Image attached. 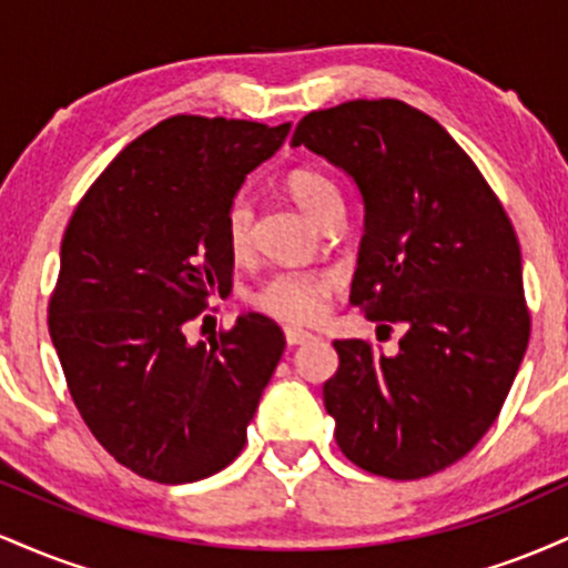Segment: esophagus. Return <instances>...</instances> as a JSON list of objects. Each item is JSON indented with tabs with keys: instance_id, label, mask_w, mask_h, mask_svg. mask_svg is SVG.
<instances>
[{
	"instance_id": "obj_1",
	"label": "esophagus",
	"mask_w": 568,
	"mask_h": 568,
	"mask_svg": "<svg viewBox=\"0 0 568 568\" xmlns=\"http://www.w3.org/2000/svg\"><path fill=\"white\" fill-rule=\"evenodd\" d=\"M310 338H312L310 331H302V328H285V342H288V347H296V344L310 342Z\"/></svg>"
}]
</instances>
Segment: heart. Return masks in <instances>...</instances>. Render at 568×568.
<instances>
[{
	"label": "heart",
	"mask_w": 568,
	"mask_h": 568,
	"mask_svg": "<svg viewBox=\"0 0 568 568\" xmlns=\"http://www.w3.org/2000/svg\"><path fill=\"white\" fill-rule=\"evenodd\" d=\"M285 189L306 216L323 221L334 207H344L342 189L317 168H296L285 175ZM224 243L232 256H245L253 245V207L237 194L224 211ZM338 288V277L328 270H277L253 291L251 304L264 315L285 323L321 321L328 298Z\"/></svg>",
	"instance_id": "b5f03b06"
}]
</instances>
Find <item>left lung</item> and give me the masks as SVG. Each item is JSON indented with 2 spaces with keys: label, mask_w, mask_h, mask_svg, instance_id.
Returning a JSON list of instances; mask_svg holds the SVG:
<instances>
[{
  "label": "left lung",
  "mask_w": 568,
  "mask_h": 568,
  "mask_svg": "<svg viewBox=\"0 0 568 568\" xmlns=\"http://www.w3.org/2000/svg\"><path fill=\"white\" fill-rule=\"evenodd\" d=\"M344 168L366 202L349 302L403 325L397 355L334 342L323 384L334 438L352 465L419 480L497 422L531 336L520 245L470 154L433 116L395 98L310 112L291 146Z\"/></svg>",
  "instance_id": "obj_1"
}]
</instances>
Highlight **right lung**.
<instances>
[{
	"instance_id": "right-lung-1",
	"label": "right lung",
	"mask_w": 568,
	"mask_h": 568,
	"mask_svg": "<svg viewBox=\"0 0 568 568\" xmlns=\"http://www.w3.org/2000/svg\"><path fill=\"white\" fill-rule=\"evenodd\" d=\"M291 122L175 114L128 143L61 243L48 328L93 438L146 480L192 484L243 452L285 336L245 312L200 344L186 323L232 291L224 211Z\"/></svg>"
}]
</instances>
